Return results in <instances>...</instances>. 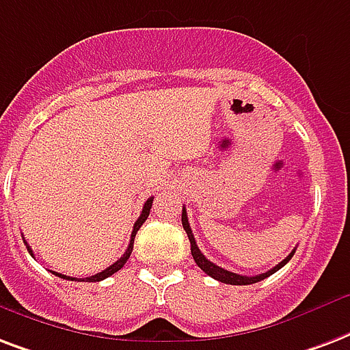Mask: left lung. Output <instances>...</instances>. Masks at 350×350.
<instances>
[{
	"label": "left lung",
	"mask_w": 350,
	"mask_h": 350,
	"mask_svg": "<svg viewBox=\"0 0 350 350\" xmlns=\"http://www.w3.org/2000/svg\"><path fill=\"white\" fill-rule=\"evenodd\" d=\"M181 224H183V229H185L187 237H189V242H191V253H193V258L194 262L198 264L200 268L207 273V275H211L213 279H217V281L220 282H226V284H239V286H246V284H253V282H258L262 281V279H266V277H270L271 273H275L277 270H281L282 266L290 260V258L293 257V253H295V250H293L290 255H288L284 260H281V262L277 264L275 268H271V270H268L266 273H258V275H253V277H247V275H239V273H233V271H228L224 270V268H220V266H217L215 262H211L209 258H205V255L198 250V246H196V240H194V234L193 231H191V226H189V218H187V211L185 207H183V211H181Z\"/></svg>",
	"instance_id": "8db88e82"
}]
</instances>
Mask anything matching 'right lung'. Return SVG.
I'll return each mask as SVG.
<instances>
[{"instance_id":"right-lung-1","label":"right lung","mask_w":350,"mask_h":350,"mask_svg":"<svg viewBox=\"0 0 350 350\" xmlns=\"http://www.w3.org/2000/svg\"><path fill=\"white\" fill-rule=\"evenodd\" d=\"M152 202H154V198H148L145 202V205H143V211H141V215L139 218L135 220V224H133V229H132V237H130V244H128L126 247V252H124V255H122L117 262H113L111 266H108L106 270H103L100 273H97V275H92V277H86V279H82V281H86V282H98V281H103V279H106V277H110L113 275L116 271H119L124 266V262H126L128 258H130V255H132V250H133V239H135V233L139 231V228L145 224V220L148 218V215H150V207H152ZM25 246L27 250H29V253L33 255V250L29 247V244L25 242ZM55 275H58L60 279H68V281H75V277H68V275H62V273H57V271H53Z\"/></svg>"}]
</instances>
